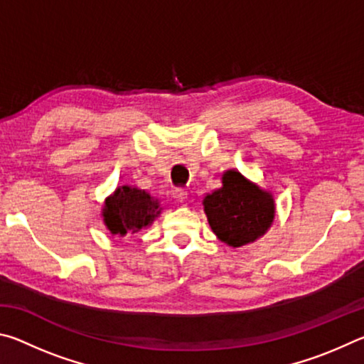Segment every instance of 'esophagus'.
Segmentation results:
<instances>
[{
  "label": "esophagus",
  "mask_w": 364,
  "mask_h": 364,
  "mask_svg": "<svg viewBox=\"0 0 364 364\" xmlns=\"http://www.w3.org/2000/svg\"><path fill=\"white\" fill-rule=\"evenodd\" d=\"M175 194H176V197H178V199H180V200L188 199V189H186V188H176Z\"/></svg>",
  "instance_id": "obj_1"
}]
</instances>
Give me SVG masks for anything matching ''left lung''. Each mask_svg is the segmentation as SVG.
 <instances>
[{
    "instance_id": "1",
    "label": "left lung",
    "mask_w": 364,
    "mask_h": 364,
    "mask_svg": "<svg viewBox=\"0 0 364 364\" xmlns=\"http://www.w3.org/2000/svg\"><path fill=\"white\" fill-rule=\"evenodd\" d=\"M204 210L221 241L241 247L254 242L271 226L274 199L237 170H230L223 175V186L205 196Z\"/></svg>"
}]
</instances>
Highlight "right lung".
Segmentation results:
<instances>
[{"mask_svg": "<svg viewBox=\"0 0 364 364\" xmlns=\"http://www.w3.org/2000/svg\"><path fill=\"white\" fill-rule=\"evenodd\" d=\"M160 213L159 202L136 188L122 186L110 196L104 207V223L112 234L136 232Z\"/></svg>", "mask_w": 364, "mask_h": 364, "instance_id": "add662e5", "label": "right lung"}]
</instances>
